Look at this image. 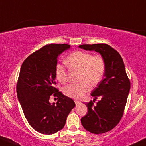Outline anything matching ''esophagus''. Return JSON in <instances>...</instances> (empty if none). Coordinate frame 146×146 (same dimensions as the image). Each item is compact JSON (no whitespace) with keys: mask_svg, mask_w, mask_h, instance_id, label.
Instances as JSON below:
<instances>
[{"mask_svg":"<svg viewBox=\"0 0 146 146\" xmlns=\"http://www.w3.org/2000/svg\"><path fill=\"white\" fill-rule=\"evenodd\" d=\"M74 101H75V104H76V105H78L79 103H80V101H79V100H77V99H75Z\"/></svg>","mask_w":146,"mask_h":146,"instance_id":"34e87169","label":"esophagus"}]
</instances>
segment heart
I'll return each mask as SVG.
<instances>
[{
	"mask_svg": "<svg viewBox=\"0 0 146 146\" xmlns=\"http://www.w3.org/2000/svg\"><path fill=\"white\" fill-rule=\"evenodd\" d=\"M66 64L73 69L80 70L78 84H71L64 88L66 95L73 99H80L89 90V84L96 86L101 82L105 72V62L101 56H93L89 52L76 51L65 60ZM56 80L64 84L67 80L65 66L58 63L55 66Z\"/></svg>",
	"mask_w": 146,
	"mask_h": 146,
	"instance_id": "1",
	"label": "heart"
}]
</instances>
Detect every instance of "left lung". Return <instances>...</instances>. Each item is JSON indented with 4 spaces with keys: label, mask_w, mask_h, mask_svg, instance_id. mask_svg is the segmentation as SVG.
Listing matches in <instances>:
<instances>
[{
    "label": "left lung",
    "mask_w": 146,
    "mask_h": 146,
    "mask_svg": "<svg viewBox=\"0 0 146 146\" xmlns=\"http://www.w3.org/2000/svg\"><path fill=\"white\" fill-rule=\"evenodd\" d=\"M79 47L88 51H95L105 62L104 78L93 90L94 100L85 103L88 113L81 122L86 131L94 134H102L113 129L119 123L125 108L131 88L130 80L120 54L105 43L82 45ZM100 96L101 100L94 104Z\"/></svg>",
    "instance_id": "8db88e82"
}]
</instances>
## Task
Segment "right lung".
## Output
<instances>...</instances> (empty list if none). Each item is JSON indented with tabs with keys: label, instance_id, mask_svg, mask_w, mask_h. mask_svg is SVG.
<instances>
[{
	"label": "right lung",
	"instance_id": "1",
	"mask_svg": "<svg viewBox=\"0 0 146 146\" xmlns=\"http://www.w3.org/2000/svg\"><path fill=\"white\" fill-rule=\"evenodd\" d=\"M71 45L49 44L26 58L21 66L16 90L17 99L30 125L41 134L52 135L63 129L75 108L73 100L55 88L58 57ZM52 94L59 99L49 102Z\"/></svg>",
	"mask_w": 146,
	"mask_h": 146
}]
</instances>
